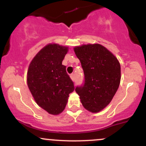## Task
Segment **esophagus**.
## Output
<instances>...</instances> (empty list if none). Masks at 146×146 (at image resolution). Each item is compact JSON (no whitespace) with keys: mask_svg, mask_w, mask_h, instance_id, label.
Instances as JSON below:
<instances>
[{"mask_svg":"<svg viewBox=\"0 0 146 146\" xmlns=\"http://www.w3.org/2000/svg\"><path fill=\"white\" fill-rule=\"evenodd\" d=\"M70 77H71L72 80L75 81V75L74 74V73H72V74L70 75Z\"/></svg>","mask_w":146,"mask_h":146,"instance_id":"1","label":"esophagus"}]
</instances>
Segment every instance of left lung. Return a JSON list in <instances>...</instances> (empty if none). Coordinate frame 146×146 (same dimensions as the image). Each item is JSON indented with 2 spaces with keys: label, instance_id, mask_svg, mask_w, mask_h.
I'll return each mask as SVG.
<instances>
[{
  "label": "left lung",
  "instance_id": "left-lung-1",
  "mask_svg": "<svg viewBox=\"0 0 146 146\" xmlns=\"http://www.w3.org/2000/svg\"><path fill=\"white\" fill-rule=\"evenodd\" d=\"M74 51L84 74L83 84L75 88L83 106L98 113L109 104L121 80V67L111 52L101 44L76 46Z\"/></svg>",
  "mask_w": 146,
  "mask_h": 146
}]
</instances>
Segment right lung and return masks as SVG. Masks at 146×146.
I'll return each instance as SVG.
<instances>
[{
	"mask_svg": "<svg viewBox=\"0 0 146 146\" xmlns=\"http://www.w3.org/2000/svg\"><path fill=\"white\" fill-rule=\"evenodd\" d=\"M66 46L48 44L38 53L29 66L27 84L35 101L52 115L63 111L74 84L62 64Z\"/></svg>",
	"mask_w": 146,
	"mask_h": 146,
	"instance_id": "obj_1",
	"label": "right lung"
}]
</instances>
